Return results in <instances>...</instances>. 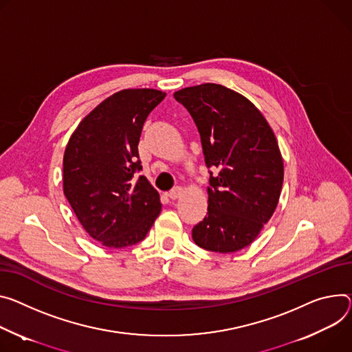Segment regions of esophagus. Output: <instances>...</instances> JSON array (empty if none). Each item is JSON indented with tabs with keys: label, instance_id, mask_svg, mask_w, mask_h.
I'll use <instances>...</instances> for the list:
<instances>
[{
	"label": "esophagus",
	"instance_id": "1",
	"mask_svg": "<svg viewBox=\"0 0 352 352\" xmlns=\"http://www.w3.org/2000/svg\"><path fill=\"white\" fill-rule=\"evenodd\" d=\"M182 194H184V189H182L181 186H175L174 189H171L170 192H168V198L173 199V201H175V199H178Z\"/></svg>",
	"mask_w": 352,
	"mask_h": 352
}]
</instances>
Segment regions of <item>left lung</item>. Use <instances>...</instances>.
Wrapping results in <instances>:
<instances>
[{
    "instance_id": "left-lung-1",
    "label": "left lung",
    "mask_w": 352,
    "mask_h": 352,
    "mask_svg": "<svg viewBox=\"0 0 352 352\" xmlns=\"http://www.w3.org/2000/svg\"><path fill=\"white\" fill-rule=\"evenodd\" d=\"M192 116L210 173L208 214L192 229L201 248L234 252L250 245L274 214L283 160L267 119L241 94L220 84L174 94Z\"/></svg>"
}]
</instances>
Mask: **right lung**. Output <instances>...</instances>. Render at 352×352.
<instances>
[{"label":"right lung","mask_w":352,"mask_h":352,"mask_svg":"<svg viewBox=\"0 0 352 352\" xmlns=\"http://www.w3.org/2000/svg\"><path fill=\"white\" fill-rule=\"evenodd\" d=\"M166 97L153 88L115 92L77 126L63 157V190L84 230L102 245L142 241L162 212L142 170L138 144L144 120Z\"/></svg>","instance_id":"1"}]
</instances>
